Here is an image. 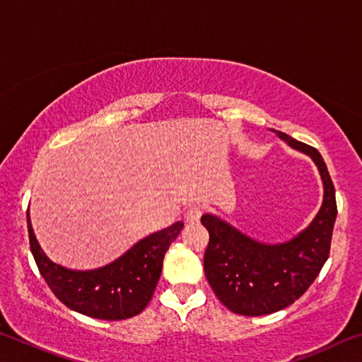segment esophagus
<instances>
[{"mask_svg": "<svg viewBox=\"0 0 362 362\" xmlns=\"http://www.w3.org/2000/svg\"><path fill=\"white\" fill-rule=\"evenodd\" d=\"M201 216H203V209H201L199 206H192V207H188V211L185 214V218H187V222L193 223V222H198Z\"/></svg>", "mask_w": 362, "mask_h": 362, "instance_id": "1", "label": "esophagus"}]
</instances>
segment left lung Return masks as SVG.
<instances>
[{
	"label": "left lung",
	"mask_w": 362,
	"mask_h": 362,
	"mask_svg": "<svg viewBox=\"0 0 362 362\" xmlns=\"http://www.w3.org/2000/svg\"><path fill=\"white\" fill-rule=\"evenodd\" d=\"M272 132L311 158L322 182V203L308 226L283 243L254 240L214 214L201 217L209 231L206 278L220 302L244 316L274 313L303 296L327 260L337 217L334 183L321 153L284 132Z\"/></svg>",
	"instance_id": "8db88e82"
}]
</instances>
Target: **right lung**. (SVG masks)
I'll return each mask as SVG.
<instances>
[{
  "label": "right lung",
  "instance_id": "add662e5",
  "mask_svg": "<svg viewBox=\"0 0 362 362\" xmlns=\"http://www.w3.org/2000/svg\"><path fill=\"white\" fill-rule=\"evenodd\" d=\"M27 223L30 249L54 296L73 311L107 321L127 320L145 310L161 276L164 254L183 228V222H175L142 238L107 265L71 269L52 262L41 249L30 212Z\"/></svg>",
  "mask_w": 362,
  "mask_h": 362
}]
</instances>
